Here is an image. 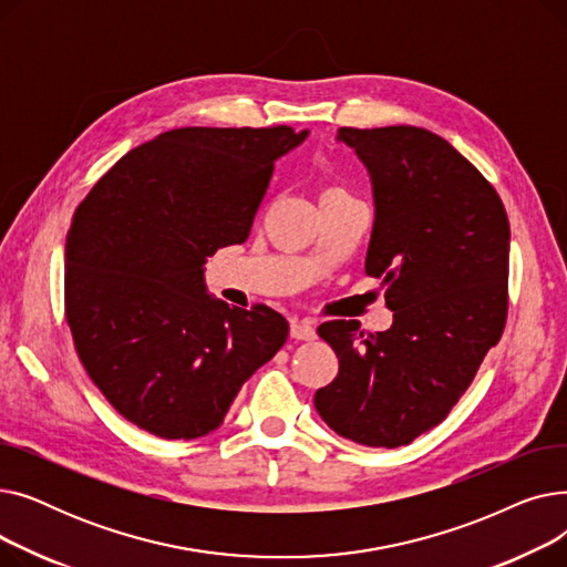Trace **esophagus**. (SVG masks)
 <instances>
[{
  "label": "esophagus",
  "mask_w": 567,
  "mask_h": 567,
  "mask_svg": "<svg viewBox=\"0 0 567 567\" xmlns=\"http://www.w3.org/2000/svg\"><path fill=\"white\" fill-rule=\"evenodd\" d=\"M289 333L293 340H315L317 336V329L312 321H306V319H291L289 323Z\"/></svg>",
  "instance_id": "1"
}]
</instances>
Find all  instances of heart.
<instances>
[{"mask_svg":"<svg viewBox=\"0 0 567 567\" xmlns=\"http://www.w3.org/2000/svg\"><path fill=\"white\" fill-rule=\"evenodd\" d=\"M323 195H347V193H344L342 188H329ZM323 195H321V197H323Z\"/></svg>","mask_w":567,"mask_h":567,"instance_id":"heart-1","label":"heart"}]
</instances>
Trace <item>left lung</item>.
I'll return each instance as SVG.
<instances>
[{
    "label": "left lung",
    "mask_w": 567,
    "mask_h": 567,
    "mask_svg": "<svg viewBox=\"0 0 567 567\" xmlns=\"http://www.w3.org/2000/svg\"><path fill=\"white\" fill-rule=\"evenodd\" d=\"M368 167L374 225L365 274L381 278L389 331L326 321L338 377L315 393L336 434L398 449L439 425L501 340L511 225L487 178L443 137L415 126L340 128Z\"/></svg>",
    "instance_id": "1"
}]
</instances>
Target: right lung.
Returning <instances> with one entry per match:
<instances>
[{"instance_id":"add662e5","label":"right lung","mask_w":567,"mask_h":567,"mask_svg":"<svg viewBox=\"0 0 567 567\" xmlns=\"http://www.w3.org/2000/svg\"><path fill=\"white\" fill-rule=\"evenodd\" d=\"M308 137L274 128H174L99 178L66 236V321L105 400L140 430L197 439L287 342L266 306L212 299L204 264L244 244L276 161Z\"/></svg>"}]
</instances>
